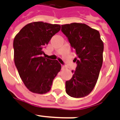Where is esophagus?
Wrapping results in <instances>:
<instances>
[{"mask_svg": "<svg viewBox=\"0 0 120 120\" xmlns=\"http://www.w3.org/2000/svg\"><path fill=\"white\" fill-rule=\"evenodd\" d=\"M65 68V66H64V65H62V69L64 70Z\"/></svg>", "mask_w": 120, "mask_h": 120, "instance_id": "34e87169", "label": "esophagus"}]
</instances>
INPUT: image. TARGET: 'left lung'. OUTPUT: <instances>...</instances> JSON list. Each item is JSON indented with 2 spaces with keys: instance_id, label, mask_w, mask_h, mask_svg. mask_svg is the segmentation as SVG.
Instances as JSON below:
<instances>
[{
  "instance_id": "8db88e82",
  "label": "left lung",
  "mask_w": 120,
  "mask_h": 120,
  "mask_svg": "<svg viewBox=\"0 0 120 120\" xmlns=\"http://www.w3.org/2000/svg\"><path fill=\"white\" fill-rule=\"evenodd\" d=\"M62 32L68 39L77 67L73 77L65 83L66 92L73 98L87 96L98 79L103 64V42L98 30L82 23L62 25Z\"/></svg>"
}]
</instances>
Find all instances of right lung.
Segmentation results:
<instances>
[{
  "mask_svg": "<svg viewBox=\"0 0 120 120\" xmlns=\"http://www.w3.org/2000/svg\"><path fill=\"white\" fill-rule=\"evenodd\" d=\"M60 28L58 24L34 22L24 26L14 38L15 65L24 85L32 93L49 92L61 70L57 60L41 56L43 49Z\"/></svg>",
  "mask_w": 120,
  "mask_h": 120,
  "instance_id": "obj_1",
  "label": "right lung"
}]
</instances>
